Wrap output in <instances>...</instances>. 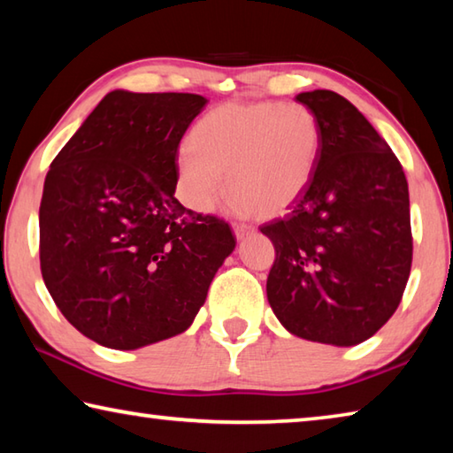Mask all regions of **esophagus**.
Returning <instances> with one entry per match:
<instances>
[{"mask_svg": "<svg viewBox=\"0 0 453 453\" xmlns=\"http://www.w3.org/2000/svg\"><path fill=\"white\" fill-rule=\"evenodd\" d=\"M234 229H235L237 240H243L245 235H250L251 232H254V226H250V224H235Z\"/></svg>", "mask_w": 453, "mask_h": 453, "instance_id": "34e87169", "label": "esophagus"}]
</instances>
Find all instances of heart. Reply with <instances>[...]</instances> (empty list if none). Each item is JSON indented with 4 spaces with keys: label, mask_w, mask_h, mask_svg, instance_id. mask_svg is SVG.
Instances as JSON below:
<instances>
[{
    "label": "heart",
    "mask_w": 453,
    "mask_h": 453,
    "mask_svg": "<svg viewBox=\"0 0 453 453\" xmlns=\"http://www.w3.org/2000/svg\"><path fill=\"white\" fill-rule=\"evenodd\" d=\"M178 157L180 196L199 213L229 191L237 210L278 216L310 188L321 151V126L302 104L229 102L199 119Z\"/></svg>",
    "instance_id": "b5f03b06"
}]
</instances>
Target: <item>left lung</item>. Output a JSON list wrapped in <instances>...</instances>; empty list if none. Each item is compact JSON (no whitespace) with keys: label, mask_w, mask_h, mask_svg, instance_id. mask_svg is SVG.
<instances>
[{"label":"left lung","mask_w":453,"mask_h":453,"mask_svg":"<svg viewBox=\"0 0 453 453\" xmlns=\"http://www.w3.org/2000/svg\"><path fill=\"white\" fill-rule=\"evenodd\" d=\"M321 126V151L289 213L259 226L275 248L267 300L297 337L356 346L394 316L411 270L410 191L400 159L354 104L297 94Z\"/></svg>","instance_id":"obj_1"}]
</instances>
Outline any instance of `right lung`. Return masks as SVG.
<instances>
[{
    "instance_id": "add662e5",
    "label": "right lung",
    "mask_w": 453,
    "mask_h": 453,
    "mask_svg": "<svg viewBox=\"0 0 453 453\" xmlns=\"http://www.w3.org/2000/svg\"><path fill=\"white\" fill-rule=\"evenodd\" d=\"M205 104L196 94L111 91L45 175V288L99 346L135 349L186 332L235 248L226 219L173 197L180 142Z\"/></svg>"
}]
</instances>
